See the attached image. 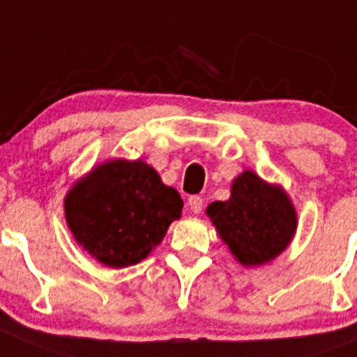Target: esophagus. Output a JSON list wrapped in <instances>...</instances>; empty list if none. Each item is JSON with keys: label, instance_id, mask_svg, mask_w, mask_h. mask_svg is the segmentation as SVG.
<instances>
[{"label": "esophagus", "instance_id": "esophagus-1", "mask_svg": "<svg viewBox=\"0 0 357 357\" xmlns=\"http://www.w3.org/2000/svg\"><path fill=\"white\" fill-rule=\"evenodd\" d=\"M188 204H189V208H191L195 214H200V212L204 211V200H202L200 196H191Z\"/></svg>", "mask_w": 357, "mask_h": 357}]
</instances>
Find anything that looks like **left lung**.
Masks as SVG:
<instances>
[{
	"label": "left lung",
	"instance_id": "8db88e82",
	"mask_svg": "<svg viewBox=\"0 0 357 357\" xmlns=\"http://www.w3.org/2000/svg\"><path fill=\"white\" fill-rule=\"evenodd\" d=\"M207 215L219 237L244 267L264 266L287 250L297 228V214L281 185L243 172L231 182L227 202H214Z\"/></svg>",
	"mask_w": 357,
	"mask_h": 357
}]
</instances>
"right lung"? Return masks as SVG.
<instances>
[{"instance_id":"obj_1","label":"right lung","mask_w":357,"mask_h":357,"mask_svg":"<svg viewBox=\"0 0 357 357\" xmlns=\"http://www.w3.org/2000/svg\"><path fill=\"white\" fill-rule=\"evenodd\" d=\"M176 189L143 161L113 159L96 166L65 196V218L76 243L107 267H129L161 243L181 218Z\"/></svg>"}]
</instances>
